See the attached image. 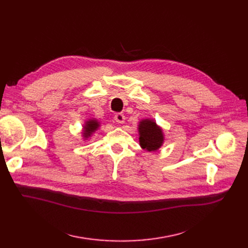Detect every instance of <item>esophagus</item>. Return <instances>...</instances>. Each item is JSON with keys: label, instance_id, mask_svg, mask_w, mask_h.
Masks as SVG:
<instances>
[{"label": "esophagus", "instance_id": "34e87169", "mask_svg": "<svg viewBox=\"0 0 248 248\" xmlns=\"http://www.w3.org/2000/svg\"><path fill=\"white\" fill-rule=\"evenodd\" d=\"M124 120H125V117H124V115L123 113H117V114L114 115V121H115L116 123L124 124Z\"/></svg>", "mask_w": 248, "mask_h": 248}]
</instances>
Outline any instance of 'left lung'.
<instances>
[{
    "mask_svg": "<svg viewBox=\"0 0 248 248\" xmlns=\"http://www.w3.org/2000/svg\"><path fill=\"white\" fill-rule=\"evenodd\" d=\"M140 146L148 152L158 151L164 144L165 137L163 129L155 120H141L138 125Z\"/></svg>",
    "mask_w": 248,
    "mask_h": 248,
    "instance_id": "obj_1",
    "label": "left lung"
}]
</instances>
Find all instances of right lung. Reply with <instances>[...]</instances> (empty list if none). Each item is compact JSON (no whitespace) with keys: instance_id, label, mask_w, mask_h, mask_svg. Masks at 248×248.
Here are the masks:
<instances>
[{"instance_id":"right-lung-1","label":"right lung","mask_w":248,"mask_h":248,"mask_svg":"<svg viewBox=\"0 0 248 248\" xmlns=\"http://www.w3.org/2000/svg\"><path fill=\"white\" fill-rule=\"evenodd\" d=\"M100 126V123L95 119H88L82 125V137L83 140H88L93 133H95Z\"/></svg>"}]
</instances>
